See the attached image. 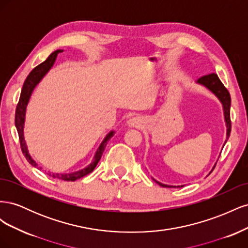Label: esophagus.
I'll use <instances>...</instances> for the list:
<instances>
[{
  "instance_id": "1",
  "label": "esophagus",
  "mask_w": 248,
  "mask_h": 248,
  "mask_svg": "<svg viewBox=\"0 0 248 248\" xmlns=\"http://www.w3.org/2000/svg\"><path fill=\"white\" fill-rule=\"evenodd\" d=\"M142 124H144V121L140 117H133L127 122V126L130 127V128H140Z\"/></svg>"
}]
</instances>
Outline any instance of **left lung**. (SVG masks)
Wrapping results in <instances>:
<instances>
[{"mask_svg":"<svg viewBox=\"0 0 248 248\" xmlns=\"http://www.w3.org/2000/svg\"><path fill=\"white\" fill-rule=\"evenodd\" d=\"M197 84L201 85L202 87H205L209 90V91H211L217 97V98H218V100L221 103L222 110H223L224 122H226V127H227V138H226V140H224V144H223V146H224V145H226V142L228 141V140L230 138V133H231V118H230L231 96H230V93H229L228 90L226 89V87L222 85V82L220 81L218 77H217V74H215V73H211V74H209V76H205V77L199 78L197 80ZM215 166H216V162L214 164V167L212 168L211 171L209 172V175L211 174L212 170L215 168ZM153 180L157 184H159L162 187H176V186H171V185H167V184L160 183L158 181H156L155 179H153ZM177 187H180V186H177Z\"/></svg>","mask_w":248,"mask_h":248,"instance_id":"1","label":"left lung"}]
</instances>
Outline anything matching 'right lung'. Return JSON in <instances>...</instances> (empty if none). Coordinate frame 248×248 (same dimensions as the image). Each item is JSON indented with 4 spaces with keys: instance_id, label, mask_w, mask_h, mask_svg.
<instances>
[{
    "instance_id": "obj_1",
    "label": "right lung",
    "mask_w": 248,
    "mask_h": 248,
    "mask_svg": "<svg viewBox=\"0 0 248 248\" xmlns=\"http://www.w3.org/2000/svg\"><path fill=\"white\" fill-rule=\"evenodd\" d=\"M61 51V49H57L55 50L52 54L49 55V57L46 60V61L42 62L41 64H39L38 66H36L35 68L30 72L29 76L27 77L24 86H22L21 89V93H20V97H19V101L16 107V127L18 132V137H19V141H20V147H21V151L24 153V155L26 156V159L29 161L30 164H32L33 167L37 168L38 164L37 162L32 158V156L30 155L29 150L26 144L25 140V137H24V127H25V121H26V110H27V107L30 98H31V95L34 91V89L36 88V86L39 84L41 81V79L46 77V74L50 70V68L54 66L56 59L58 57V54ZM115 131L111 130L109 131L106 138L103 139V140L101 141V144L99 145L98 149L96 150V153L94 155V158L92 160V162L89 164L88 167L84 168L82 170L73 171V172H67V174H58V172H51L48 171V175L51 176L52 178H57V179H61L64 180V181H76L78 179H80L82 177H85L86 175L90 174V172L93 171V170L96 168L97 163L100 160L101 156L103 154L104 149L107 147L108 141L114 137ZM42 169V168H40Z\"/></svg>"
}]
</instances>
